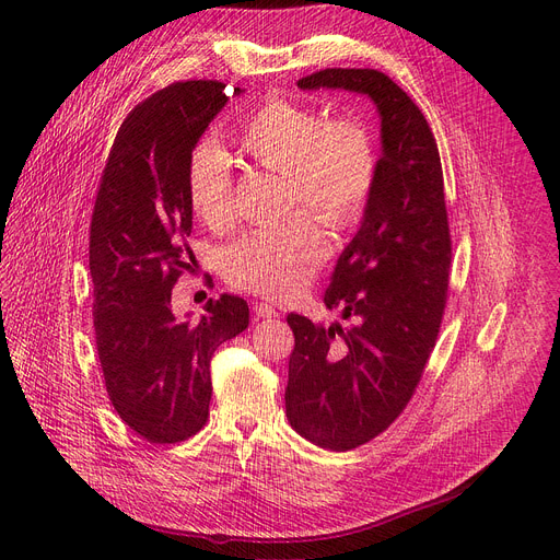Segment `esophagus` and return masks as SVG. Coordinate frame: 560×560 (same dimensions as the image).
I'll return each mask as SVG.
<instances>
[{
    "label": "esophagus",
    "mask_w": 560,
    "mask_h": 560,
    "mask_svg": "<svg viewBox=\"0 0 560 560\" xmlns=\"http://www.w3.org/2000/svg\"><path fill=\"white\" fill-rule=\"evenodd\" d=\"M255 314L261 316V318H272V316H277L279 312H277L270 303H255Z\"/></svg>",
    "instance_id": "34e87169"
}]
</instances>
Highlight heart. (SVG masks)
I'll list each match as a JSON object with an SVG mask.
<instances>
[{
  "label": "heart",
  "mask_w": 560,
  "mask_h": 560,
  "mask_svg": "<svg viewBox=\"0 0 560 560\" xmlns=\"http://www.w3.org/2000/svg\"><path fill=\"white\" fill-rule=\"evenodd\" d=\"M232 143L253 166L281 175L285 210L305 206L332 232L352 230L363 219L376 186L378 156L361 119H324L305 104L270 97L236 126ZM188 195L206 225L232 223V173L217 145L203 143L192 152ZM310 212L296 210L277 225L236 238L223 253L228 281L272 299L303 290L330 248Z\"/></svg>",
  "instance_id": "obj_1"
}]
</instances>
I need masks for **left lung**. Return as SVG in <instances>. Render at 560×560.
I'll return each instance as SVG.
<instances>
[{
  "label": "left lung",
  "instance_id": "left-lung-1",
  "mask_svg": "<svg viewBox=\"0 0 560 560\" xmlns=\"http://www.w3.org/2000/svg\"><path fill=\"white\" fill-rule=\"evenodd\" d=\"M296 86L368 95L381 117L376 186L324 296L352 324L288 314V421L314 445L346 452L406 410L434 350L452 264L443 171L428 119L385 72L326 68Z\"/></svg>",
  "mask_w": 560,
  "mask_h": 560
}]
</instances>
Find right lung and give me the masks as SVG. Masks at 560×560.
<instances>
[{
  "label": "right lung",
  "mask_w": 560,
  "mask_h": 560,
  "mask_svg": "<svg viewBox=\"0 0 560 560\" xmlns=\"http://www.w3.org/2000/svg\"><path fill=\"white\" fill-rule=\"evenodd\" d=\"M228 97L225 84L199 79L137 104L115 137L93 210V316L106 392L121 421L156 445L206 425L210 359L248 328L242 296L210 299L199 318L171 305L192 261V150Z\"/></svg>",
  "instance_id": "1"
}]
</instances>
